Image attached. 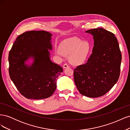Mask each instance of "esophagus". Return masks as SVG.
<instances>
[{
  "mask_svg": "<svg viewBox=\"0 0 130 130\" xmlns=\"http://www.w3.org/2000/svg\"><path fill=\"white\" fill-rule=\"evenodd\" d=\"M69 67V66L67 64H64V65H63V68L64 69H65V68H68Z\"/></svg>",
  "mask_w": 130,
  "mask_h": 130,
  "instance_id": "obj_1",
  "label": "esophagus"
}]
</instances>
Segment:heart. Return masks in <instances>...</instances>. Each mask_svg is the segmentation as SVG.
Returning a JSON list of instances; mask_svg holds the SVG:
<instances>
[{"mask_svg": "<svg viewBox=\"0 0 130 130\" xmlns=\"http://www.w3.org/2000/svg\"><path fill=\"white\" fill-rule=\"evenodd\" d=\"M60 50H57L58 54L70 55L69 60L72 64L81 65L87 61L90 52V46L87 42L73 37L63 43Z\"/></svg>", "mask_w": 130, "mask_h": 130, "instance_id": "heart-1", "label": "heart"}]
</instances>
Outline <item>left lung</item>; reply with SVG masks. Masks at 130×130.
<instances>
[{
    "label": "left lung",
    "instance_id": "8db88e82",
    "mask_svg": "<svg viewBox=\"0 0 130 130\" xmlns=\"http://www.w3.org/2000/svg\"><path fill=\"white\" fill-rule=\"evenodd\" d=\"M85 32L93 36L92 54L86 63L74 69V79L81 94L98 98L108 92L118 80L121 54L113 33L101 27Z\"/></svg>",
    "mask_w": 130,
    "mask_h": 130
}]
</instances>
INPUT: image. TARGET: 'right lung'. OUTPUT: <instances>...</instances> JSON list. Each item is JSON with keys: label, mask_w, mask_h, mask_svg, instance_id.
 Returning a JSON list of instances; mask_svg holds the SVG:
<instances>
[{"label": "right lung", "mask_w": 130, "mask_h": 130, "mask_svg": "<svg viewBox=\"0 0 130 130\" xmlns=\"http://www.w3.org/2000/svg\"><path fill=\"white\" fill-rule=\"evenodd\" d=\"M52 36L45 31H27L18 36L10 51V78L27 99H45L56 88L63 68L50 58Z\"/></svg>", "instance_id": "right-lung-1"}]
</instances>
